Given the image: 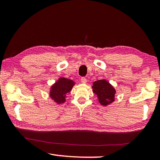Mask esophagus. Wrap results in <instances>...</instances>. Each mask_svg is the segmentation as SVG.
Masks as SVG:
<instances>
[{"instance_id":"34e87169","label":"esophagus","mask_w":160,"mask_h":160,"mask_svg":"<svg viewBox=\"0 0 160 160\" xmlns=\"http://www.w3.org/2000/svg\"><path fill=\"white\" fill-rule=\"evenodd\" d=\"M80 81H81V82L83 83V84H85L87 82H88V80H87V79H86L85 78H81Z\"/></svg>"}]
</instances>
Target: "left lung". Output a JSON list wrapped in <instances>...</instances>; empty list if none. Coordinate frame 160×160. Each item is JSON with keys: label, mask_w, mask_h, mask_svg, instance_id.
Segmentation results:
<instances>
[{"label": "left lung", "mask_w": 160, "mask_h": 160, "mask_svg": "<svg viewBox=\"0 0 160 160\" xmlns=\"http://www.w3.org/2000/svg\"><path fill=\"white\" fill-rule=\"evenodd\" d=\"M92 88L93 92L98 97L99 102L103 106H107L115 100V89L106 80L95 81Z\"/></svg>", "instance_id": "left-lung-1"}]
</instances>
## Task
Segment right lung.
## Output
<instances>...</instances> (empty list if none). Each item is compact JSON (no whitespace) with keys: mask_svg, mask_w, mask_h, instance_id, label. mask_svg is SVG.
<instances>
[{"mask_svg":"<svg viewBox=\"0 0 160 160\" xmlns=\"http://www.w3.org/2000/svg\"><path fill=\"white\" fill-rule=\"evenodd\" d=\"M75 82L66 78H60L51 86L50 97L58 104L66 102V94L71 91Z\"/></svg>","mask_w":160,"mask_h":160,"instance_id":"1","label":"right lung"}]
</instances>
